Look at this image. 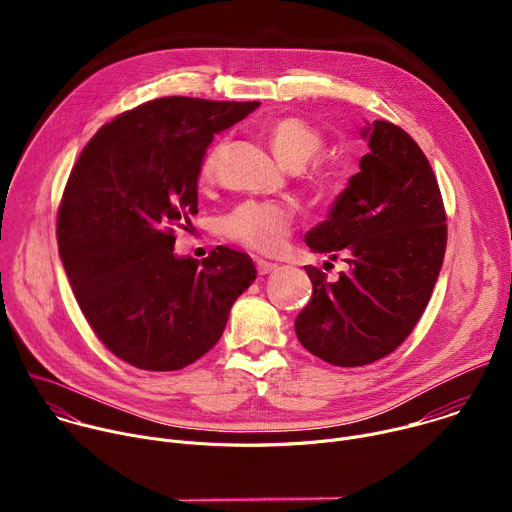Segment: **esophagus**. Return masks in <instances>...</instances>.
<instances>
[{"mask_svg":"<svg viewBox=\"0 0 512 512\" xmlns=\"http://www.w3.org/2000/svg\"><path fill=\"white\" fill-rule=\"evenodd\" d=\"M277 263H269V261H265V259H257V271H259V275H269V273H273V271H277Z\"/></svg>","mask_w":512,"mask_h":512,"instance_id":"1","label":"esophagus"}]
</instances>
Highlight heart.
Masks as SVG:
<instances>
[{
  "label": "heart",
  "instance_id": "obj_1",
  "mask_svg": "<svg viewBox=\"0 0 512 512\" xmlns=\"http://www.w3.org/2000/svg\"><path fill=\"white\" fill-rule=\"evenodd\" d=\"M269 143L277 160L289 170H304L322 150V135L302 119L285 117L271 125ZM225 152V143H216L202 160L200 176L212 178ZM294 212L283 204L273 202H245L237 206L223 223L225 235L257 253H277L285 245Z\"/></svg>",
  "mask_w": 512,
  "mask_h": 512
}]
</instances>
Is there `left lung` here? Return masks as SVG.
I'll use <instances>...</instances> for the list:
<instances>
[{
	"label": "left lung",
	"instance_id": "left-lung-1",
	"mask_svg": "<svg viewBox=\"0 0 512 512\" xmlns=\"http://www.w3.org/2000/svg\"><path fill=\"white\" fill-rule=\"evenodd\" d=\"M360 135L369 141L360 170L306 235L314 253H342L350 269L326 281L306 267L312 300L296 318L302 346L334 367L371 364L411 334L448 241L440 186L413 137L389 121Z\"/></svg>",
	"mask_w": 512,
	"mask_h": 512
}]
</instances>
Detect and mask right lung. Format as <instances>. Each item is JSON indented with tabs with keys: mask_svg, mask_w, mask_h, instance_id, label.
<instances>
[{
	"mask_svg": "<svg viewBox=\"0 0 512 512\" xmlns=\"http://www.w3.org/2000/svg\"><path fill=\"white\" fill-rule=\"evenodd\" d=\"M257 101L162 97L105 123L70 172L58 253L75 298L121 360L180 371L223 336L255 281L247 253L216 247L202 263L174 253V229L198 212V176L214 137Z\"/></svg>",
	"mask_w": 512,
	"mask_h": 512,
	"instance_id": "right-lung-1",
	"label": "right lung"
}]
</instances>
